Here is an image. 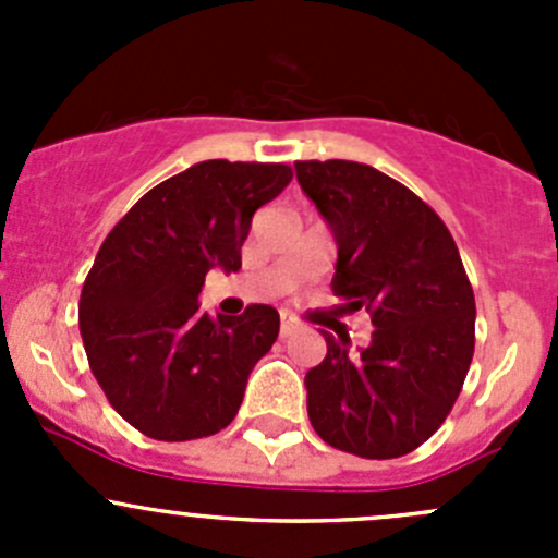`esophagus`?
Instances as JSON below:
<instances>
[{
    "label": "esophagus",
    "mask_w": 558,
    "mask_h": 558,
    "mask_svg": "<svg viewBox=\"0 0 558 558\" xmlns=\"http://www.w3.org/2000/svg\"><path fill=\"white\" fill-rule=\"evenodd\" d=\"M296 329H300V324L294 318H286V315L280 318V337H291Z\"/></svg>",
    "instance_id": "34e87169"
}]
</instances>
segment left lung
Masks as SVG:
<instances>
[{
    "mask_svg": "<svg viewBox=\"0 0 558 558\" xmlns=\"http://www.w3.org/2000/svg\"><path fill=\"white\" fill-rule=\"evenodd\" d=\"M302 191L337 240L340 313H367L373 342L351 356L324 331L305 375L313 429L337 451L397 459L442 426L475 353V294L442 218L418 194L359 161H294Z\"/></svg>",
    "mask_w": 558,
    "mask_h": 558,
    "instance_id": "left-lung-1",
    "label": "left lung"
}]
</instances>
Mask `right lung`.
<instances>
[{
  "label": "right lung",
  "instance_id": "1",
  "mask_svg": "<svg viewBox=\"0 0 558 558\" xmlns=\"http://www.w3.org/2000/svg\"><path fill=\"white\" fill-rule=\"evenodd\" d=\"M294 178L289 165L210 159L140 196L110 229L81 291V337L107 402L145 437L185 442L227 429L280 315L199 311L213 267L238 272L253 213Z\"/></svg>",
  "mask_w": 558,
  "mask_h": 558
}]
</instances>
